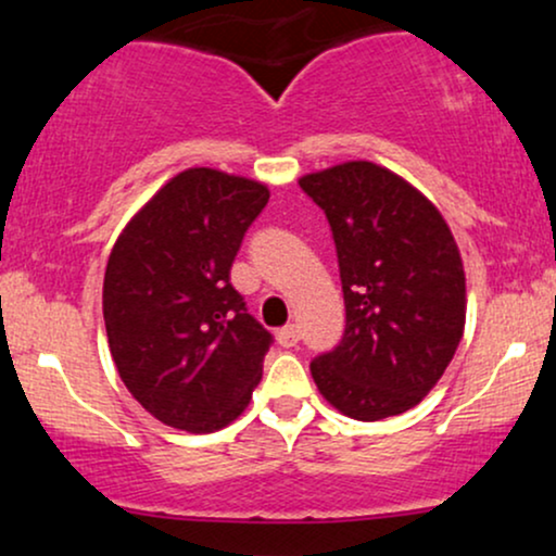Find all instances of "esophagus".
<instances>
[{
	"instance_id": "esophagus-1",
	"label": "esophagus",
	"mask_w": 556,
	"mask_h": 556,
	"mask_svg": "<svg viewBox=\"0 0 556 556\" xmlns=\"http://www.w3.org/2000/svg\"><path fill=\"white\" fill-rule=\"evenodd\" d=\"M277 342L282 344V348H295V344L300 342V329L295 327V324H290V327L279 329L277 331Z\"/></svg>"
}]
</instances>
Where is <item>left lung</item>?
<instances>
[{
	"label": "left lung",
	"instance_id": "1",
	"mask_svg": "<svg viewBox=\"0 0 556 556\" xmlns=\"http://www.w3.org/2000/svg\"><path fill=\"white\" fill-rule=\"evenodd\" d=\"M337 245L344 334L311 363L318 392L355 420L418 405L465 329V271L439 208L374 162L300 177Z\"/></svg>",
	"mask_w": 556,
	"mask_h": 556
}]
</instances>
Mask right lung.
Returning a JSON list of instances; mask_svg holds the SVG:
<instances>
[{
    "mask_svg": "<svg viewBox=\"0 0 556 556\" xmlns=\"http://www.w3.org/2000/svg\"><path fill=\"white\" fill-rule=\"evenodd\" d=\"M269 188L193 167L127 222L104 274V324L119 379L151 416L190 433L232 424L264 374L271 334L229 269Z\"/></svg>",
    "mask_w": 556,
    "mask_h": 556,
    "instance_id": "1",
    "label": "right lung"
}]
</instances>
